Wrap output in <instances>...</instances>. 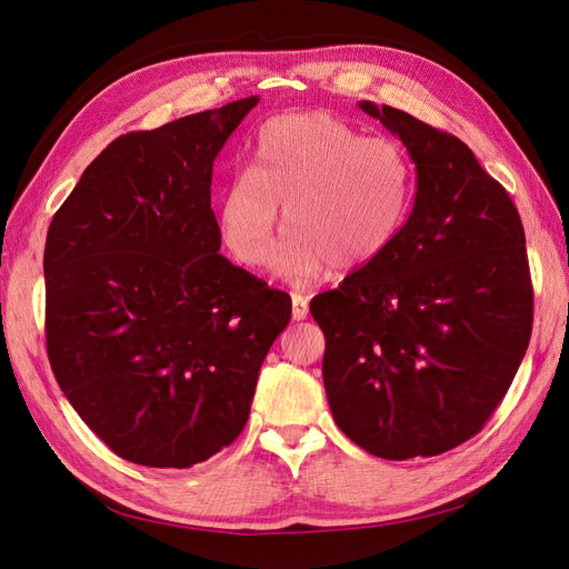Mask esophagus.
I'll return each mask as SVG.
<instances>
[{
    "instance_id": "obj_1",
    "label": "esophagus",
    "mask_w": 569,
    "mask_h": 569,
    "mask_svg": "<svg viewBox=\"0 0 569 569\" xmlns=\"http://www.w3.org/2000/svg\"><path fill=\"white\" fill-rule=\"evenodd\" d=\"M291 316H295V320H306L308 318V297L299 295V291L291 295Z\"/></svg>"
}]
</instances>
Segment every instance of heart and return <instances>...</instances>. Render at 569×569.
Instances as JSON below:
<instances>
[{
	"label": "heart",
	"instance_id": "obj_1",
	"mask_svg": "<svg viewBox=\"0 0 569 569\" xmlns=\"http://www.w3.org/2000/svg\"><path fill=\"white\" fill-rule=\"evenodd\" d=\"M416 192L408 151L389 137H366L330 113L274 118L258 130L249 168L220 192V237L239 263L263 266L284 206L287 234L272 268L311 282L335 263L363 268L401 232Z\"/></svg>",
	"mask_w": 569,
	"mask_h": 569
}]
</instances>
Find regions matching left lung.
I'll use <instances>...</instances> for the list:
<instances>
[{
  "instance_id": "1",
  "label": "left lung",
  "mask_w": 569,
  "mask_h": 569,
  "mask_svg": "<svg viewBox=\"0 0 569 569\" xmlns=\"http://www.w3.org/2000/svg\"><path fill=\"white\" fill-rule=\"evenodd\" d=\"M360 109L418 168L391 247L311 301L335 422L377 458L439 456L503 401L533 320L518 209L470 147L393 107Z\"/></svg>"
}]
</instances>
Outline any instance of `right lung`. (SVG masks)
<instances>
[{
  "instance_id": "right-lung-1",
  "label": "right lung",
  "mask_w": 569,
  "mask_h": 569,
  "mask_svg": "<svg viewBox=\"0 0 569 569\" xmlns=\"http://www.w3.org/2000/svg\"><path fill=\"white\" fill-rule=\"evenodd\" d=\"M256 104L120 134L47 232L51 370L84 425L147 468H189L239 437L291 318L289 295L218 253L213 161Z\"/></svg>"
}]
</instances>
